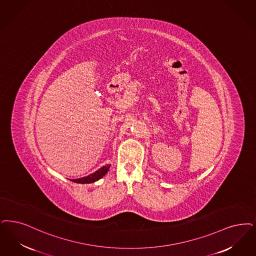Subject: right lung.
<instances>
[{
  "label": "right lung",
  "mask_w": 256,
  "mask_h": 256,
  "mask_svg": "<svg viewBox=\"0 0 256 256\" xmlns=\"http://www.w3.org/2000/svg\"><path fill=\"white\" fill-rule=\"evenodd\" d=\"M110 168V164H106L102 166L101 168H99L98 170H96L95 172L90 174L88 176H84L82 178H79V179H72L70 181H73L74 183H78V184H90V183H94L96 181H98L99 179L102 178L106 172H108Z\"/></svg>",
  "instance_id": "obj_1"
}]
</instances>
